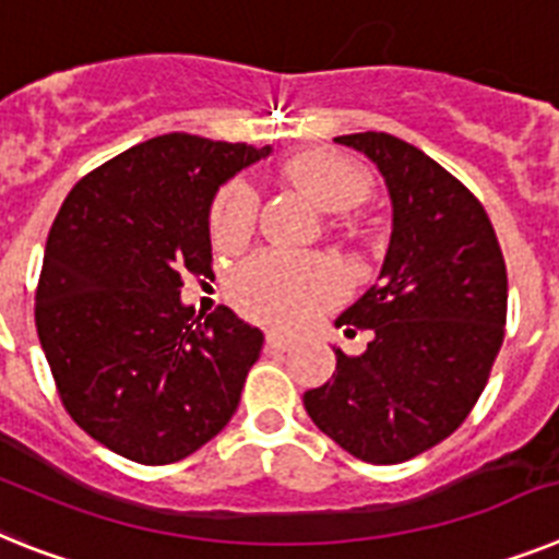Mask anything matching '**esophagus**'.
<instances>
[{"mask_svg":"<svg viewBox=\"0 0 559 559\" xmlns=\"http://www.w3.org/2000/svg\"><path fill=\"white\" fill-rule=\"evenodd\" d=\"M289 346H293V341L281 335V332H266V349L270 352H287Z\"/></svg>","mask_w":559,"mask_h":559,"instance_id":"esophagus-1","label":"esophagus"}]
</instances>
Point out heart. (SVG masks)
Masks as SVG:
<instances>
[{"label":"heart","mask_w":559,"mask_h":559,"mask_svg":"<svg viewBox=\"0 0 559 559\" xmlns=\"http://www.w3.org/2000/svg\"><path fill=\"white\" fill-rule=\"evenodd\" d=\"M284 176L326 213H346L369 199L372 178L358 164L330 150H307L284 164ZM258 218L255 187L236 178L215 195L210 233L218 247H238L250 238ZM344 293V275L318 255H287L264 250L247 258L229 278V298L252 321L295 330L335 304Z\"/></svg>","instance_id":"obj_1"}]
</instances>
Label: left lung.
Instances as JSON below:
<instances>
[{"label":"left lung","instance_id":"1","mask_svg":"<svg viewBox=\"0 0 559 559\" xmlns=\"http://www.w3.org/2000/svg\"><path fill=\"white\" fill-rule=\"evenodd\" d=\"M335 142L378 164L392 238L378 284L335 321L374 337L355 358L335 349L332 381L304 392V409L360 461L403 463L447 440L486 389L506 335V261L480 201L424 150L374 130Z\"/></svg>","mask_w":559,"mask_h":559}]
</instances>
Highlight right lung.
Here are the masks:
<instances>
[{
  "instance_id": "add662e5",
  "label": "right lung",
  "mask_w": 559,
  "mask_h": 559,
  "mask_svg": "<svg viewBox=\"0 0 559 559\" xmlns=\"http://www.w3.org/2000/svg\"><path fill=\"white\" fill-rule=\"evenodd\" d=\"M270 147L156 135L68 192L50 227L36 332L68 415L110 452L185 461L236 415L264 332L227 307L204 321L181 304L207 275L210 204Z\"/></svg>"
}]
</instances>
